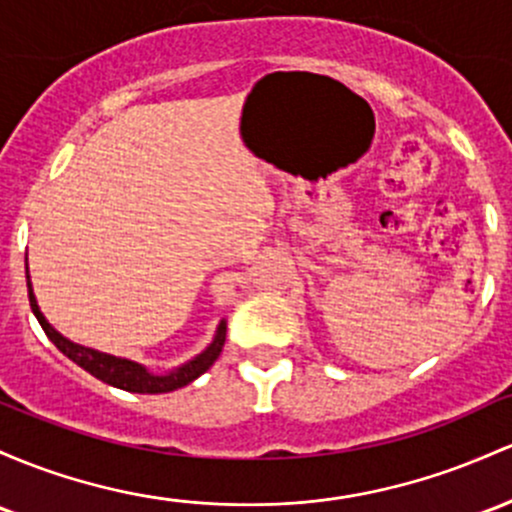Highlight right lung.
Here are the masks:
<instances>
[{"label": "right lung", "instance_id": "obj_1", "mask_svg": "<svg viewBox=\"0 0 512 512\" xmlns=\"http://www.w3.org/2000/svg\"><path fill=\"white\" fill-rule=\"evenodd\" d=\"M26 284H28V301H31L33 316L38 318L41 328L46 330L50 342H53L65 357H70L72 362L80 364L84 372L97 376V379L104 381V384L116 386V389L133 391V393H167L174 389H182V386L192 384L194 379H199V376L204 374L213 362H216L223 350V342H226V320H221V325H218L216 330V338H213L211 345L206 347L201 355H196L194 359H189L187 364H182V367L172 369V372L167 374H153L148 372L143 364L131 362V359L106 355V352H97L92 350V347H82L77 345V342H70L67 338H63V335L48 323L46 316L41 313V308H38V301L31 289V277H28V274H26Z\"/></svg>", "mask_w": 512, "mask_h": 512}]
</instances>
